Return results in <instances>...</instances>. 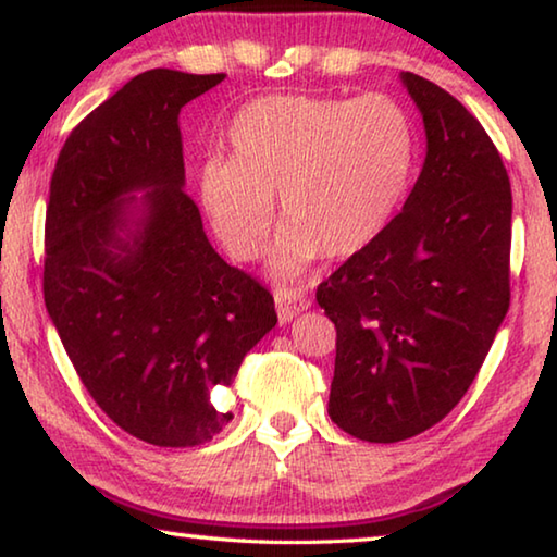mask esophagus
<instances>
[{"instance_id": "esophagus-1", "label": "esophagus", "mask_w": 557, "mask_h": 557, "mask_svg": "<svg viewBox=\"0 0 557 557\" xmlns=\"http://www.w3.org/2000/svg\"><path fill=\"white\" fill-rule=\"evenodd\" d=\"M273 300H276L278 323H290L298 313H304L311 308L308 296L304 290H296V288H276L273 290Z\"/></svg>"}]
</instances>
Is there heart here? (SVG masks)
<instances>
[{
    "label": "heart",
    "mask_w": 557,
    "mask_h": 557,
    "mask_svg": "<svg viewBox=\"0 0 557 557\" xmlns=\"http://www.w3.org/2000/svg\"><path fill=\"white\" fill-rule=\"evenodd\" d=\"M232 160L199 170V202L226 251L253 261L278 195L286 226L271 273L294 281L318 259H350L395 219L414 172V127L387 96H269L230 127Z\"/></svg>",
    "instance_id": "obj_1"
}]
</instances>
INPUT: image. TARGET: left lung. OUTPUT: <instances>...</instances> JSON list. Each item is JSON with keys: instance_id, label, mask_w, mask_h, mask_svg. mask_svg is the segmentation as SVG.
<instances>
[{"instance_id": "left-lung-1", "label": "left lung", "mask_w": 557, "mask_h": 557, "mask_svg": "<svg viewBox=\"0 0 557 557\" xmlns=\"http://www.w3.org/2000/svg\"><path fill=\"white\" fill-rule=\"evenodd\" d=\"M399 81L426 154L377 242L315 290L335 323L327 414L358 440L422 434L459 405L510 300V182L481 123L432 81Z\"/></svg>"}]
</instances>
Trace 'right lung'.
<instances>
[{"mask_svg": "<svg viewBox=\"0 0 557 557\" xmlns=\"http://www.w3.org/2000/svg\"><path fill=\"white\" fill-rule=\"evenodd\" d=\"M224 73L152 69L86 115L59 152L44 300L96 405L154 446H197L244 355L276 325L273 296L209 244L185 193L180 111Z\"/></svg>", "mask_w": 557, "mask_h": 557, "instance_id": "add662e5", "label": "right lung"}]
</instances>
